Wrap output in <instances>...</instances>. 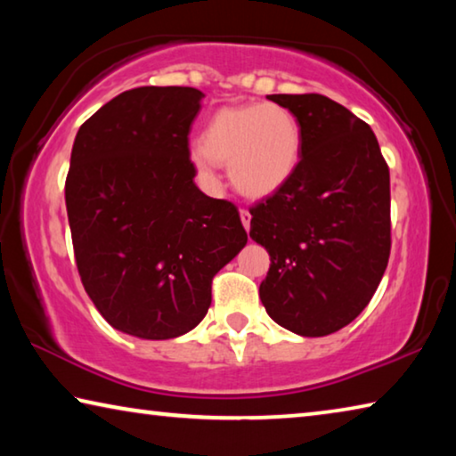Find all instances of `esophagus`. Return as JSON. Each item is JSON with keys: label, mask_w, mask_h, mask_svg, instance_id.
I'll return each mask as SVG.
<instances>
[{"label": "esophagus", "mask_w": 456, "mask_h": 456, "mask_svg": "<svg viewBox=\"0 0 456 456\" xmlns=\"http://www.w3.org/2000/svg\"><path fill=\"white\" fill-rule=\"evenodd\" d=\"M239 215H241V223H243V227L249 231L251 229V213L247 211V209H241L239 211Z\"/></svg>", "instance_id": "1"}]
</instances>
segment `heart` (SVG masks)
Wrapping results in <instances>:
<instances>
[{"label":"heart","mask_w":456,"mask_h":456,"mask_svg":"<svg viewBox=\"0 0 456 456\" xmlns=\"http://www.w3.org/2000/svg\"><path fill=\"white\" fill-rule=\"evenodd\" d=\"M302 126L280 104L225 106L213 112L191 149V165L203 183H217V163L229 165L235 191L265 199L280 191L302 160Z\"/></svg>","instance_id":"heart-1"}]
</instances>
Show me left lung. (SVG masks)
I'll return each instance as SVG.
<instances>
[{"instance_id":"1","label":"left lung","mask_w":456,"mask_h":456,"mask_svg":"<svg viewBox=\"0 0 456 456\" xmlns=\"http://www.w3.org/2000/svg\"><path fill=\"white\" fill-rule=\"evenodd\" d=\"M302 126L297 171L251 207L272 265L259 285L275 323L320 338L370 304L390 257V173L364 120L322 94H272Z\"/></svg>"}]
</instances>
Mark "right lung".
<instances>
[{
	"label": "right lung",
	"instance_id": "obj_1",
	"mask_svg": "<svg viewBox=\"0 0 456 456\" xmlns=\"http://www.w3.org/2000/svg\"><path fill=\"white\" fill-rule=\"evenodd\" d=\"M203 98L184 86L126 90L74 138L76 265L96 310L128 336L168 339L199 326L215 273L247 243L237 207L192 181L189 130Z\"/></svg>",
	"mask_w": 456,
	"mask_h": 456
}]
</instances>
